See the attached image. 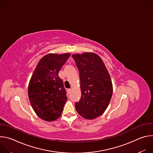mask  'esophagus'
<instances>
[{"label":"esophagus","mask_w":153,"mask_h":153,"mask_svg":"<svg viewBox=\"0 0 153 153\" xmlns=\"http://www.w3.org/2000/svg\"><path fill=\"white\" fill-rule=\"evenodd\" d=\"M71 89H68V94H70L71 93Z\"/></svg>","instance_id":"obj_1"}]
</instances>
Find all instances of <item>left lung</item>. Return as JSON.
I'll use <instances>...</instances> for the list:
<instances>
[{"label": "left lung", "instance_id": "8db88e82", "mask_svg": "<svg viewBox=\"0 0 153 153\" xmlns=\"http://www.w3.org/2000/svg\"><path fill=\"white\" fill-rule=\"evenodd\" d=\"M79 71L81 97L76 102L77 113L86 119H94L107 108L113 94V85L101 58L94 53L72 56Z\"/></svg>", "mask_w": 153, "mask_h": 153}]
</instances>
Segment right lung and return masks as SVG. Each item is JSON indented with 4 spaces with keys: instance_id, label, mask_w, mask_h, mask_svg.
<instances>
[{
    "instance_id": "1",
    "label": "right lung",
    "mask_w": 153,
    "mask_h": 153,
    "mask_svg": "<svg viewBox=\"0 0 153 153\" xmlns=\"http://www.w3.org/2000/svg\"><path fill=\"white\" fill-rule=\"evenodd\" d=\"M70 56V53L45 55L31 76L28 89L30 102L36 114L43 120H55L62 113L67 97L58 74Z\"/></svg>"
}]
</instances>
